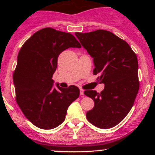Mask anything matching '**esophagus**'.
<instances>
[{
	"instance_id": "34e87169",
	"label": "esophagus",
	"mask_w": 155,
	"mask_h": 155,
	"mask_svg": "<svg viewBox=\"0 0 155 155\" xmlns=\"http://www.w3.org/2000/svg\"><path fill=\"white\" fill-rule=\"evenodd\" d=\"M80 95H84V90L82 89H80Z\"/></svg>"
}]
</instances>
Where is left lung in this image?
I'll return each mask as SVG.
<instances>
[{"label": "left lung", "instance_id": "left-lung-1", "mask_svg": "<svg viewBox=\"0 0 155 155\" xmlns=\"http://www.w3.org/2000/svg\"><path fill=\"white\" fill-rule=\"evenodd\" d=\"M82 47L93 58L94 75L98 74L104 90H86L94 101V108L87 112L90 123L102 129L118 124L127 115L139 89L138 59L129 44L111 32L97 30L76 33Z\"/></svg>", "mask_w": 155, "mask_h": 155}]
</instances>
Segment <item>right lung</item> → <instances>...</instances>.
<instances>
[{"mask_svg": "<svg viewBox=\"0 0 155 155\" xmlns=\"http://www.w3.org/2000/svg\"><path fill=\"white\" fill-rule=\"evenodd\" d=\"M70 47L81 48L72 34L45 28L28 38L19 51L13 75L16 101L26 118L39 128L50 130L63 123L68 106L79 96L74 85L53 86L58 56Z\"/></svg>", "mask_w": 155, "mask_h": 155, "instance_id": "right-lung-1", "label": "right lung"}]
</instances>
